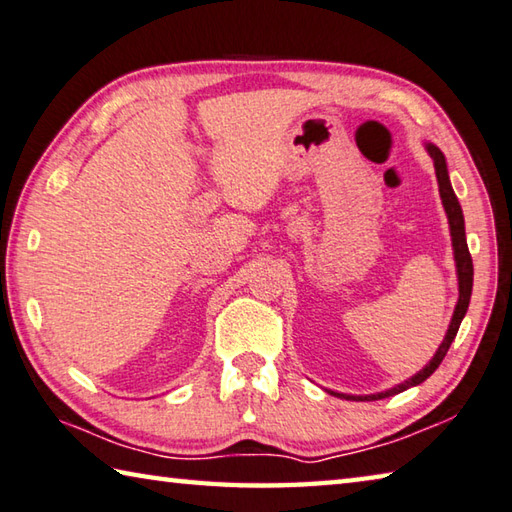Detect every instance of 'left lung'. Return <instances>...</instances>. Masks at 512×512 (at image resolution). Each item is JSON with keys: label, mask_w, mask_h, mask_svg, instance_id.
Listing matches in <instances>:
<instances>
[{"label": "left lung", "mask_w": 512, "mask_h": 512, "mask_svg": "<svg viewBox=\"0 0 512 512\" xmlns=\"http://www.w3.org/2000/svg\"><path fill=\"white\" fill-rule=\"evenodd\" d=\"M427 154L432 156L434 161V170H436V181H439V192H441V201H443V208H445V215H448L450 221V235H452V248H454V262H457V277H459V302L454 306V315L450 320V327L448 333H445V338L441 342V347L436 349L434 358L430 360V365H425L418 374H414L410 380H405V383L396 385L392 389H387V392H380V394H371V396H347V394H336V396H345V398H353V401H380V398H387V396H394V394H401L405 389H410L414 385H421L425 378H430L436 367L441 365L445 353H448L452 340L457 338V331L461 327V320L463 315L468 311V304H470V295H472V275H475V268H472V257H470V250H468V241H466V224H463V212L459 206V199L457 194H454L452 185H450V176H448V165H445V156L439 150V147L427 143Z\"/></svg>", "instance_id": "1"}]
</instances>
